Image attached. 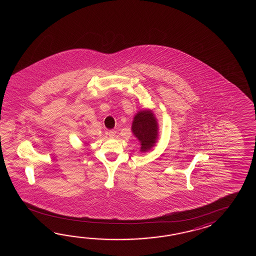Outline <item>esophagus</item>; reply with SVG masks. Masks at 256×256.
I'll return each instance as SVG.
<instances>
[{"label": "esophagus", "mask_w": 256, "mask_h": 256, "mask_svg": "<svg viewBox=\"0 0 256 256\" xmlns=\"http://www.w3.org/2000/svg\"><path fill=\"white\" fill-rule=\"evenodd\" d=\"M108 134H109L110 138H114L115 134H116V132H115L114 130H109Z\"/></svg>", "instance_id": "34e87169"}]
</instances>
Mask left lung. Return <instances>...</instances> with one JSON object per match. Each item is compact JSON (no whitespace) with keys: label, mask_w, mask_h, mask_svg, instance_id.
I'll list each match as a JSON object with an SVG mask.
<instances>
[{"label":"left lung","mask_w":256,"mask_h":256,"mask_svg":"<svg viewBox=\"0 0 256 256\" xmlns=\"http://www.w3.org/2000/svg\"><path fill=\"white\" fill-rule=\"evenodd\" d=\"M132 132L140 142L142 152H146L158 140V122L151 110H139L134 117Z\"/></svg>","instance_id":"left-lung-1"}]
</instances>
